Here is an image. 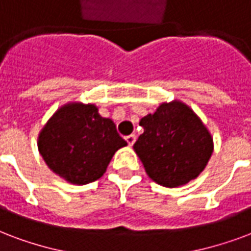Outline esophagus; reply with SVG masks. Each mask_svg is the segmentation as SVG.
<instances>
[{
    "mask_svg": "<svg viewBox=\"0 0 251 251\" xmlns=\"http://www.w3.org/2000/svg\"><path fill=\"white\" fill-rule=\"evenodd\" d=\"M126 141L128 143V146L131 147L135 144V141H136V135H129V136L126 137Z\"/></svg>",
    "mask_w": 251,
    "mask_h": 251,
    "instance_id": "34e87169",
    "label": "esophagus"
}]
</instances>
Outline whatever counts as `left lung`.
Instances as JSON below:
<instances>
[{
  "label": "left lung",
  "mask_w": 251,
  "mask_h": 251,
  "mask_svg": "<svg viewBox=\"0 0 251 251\" xmlns=\"http://www.w3.org/2000/svg\"><path fill=\"white\" fill-rule=\"evenodd\" d=\"M144 128L133 150L147 175L160 185L189 182L202 172L213 152V140L197 115L181 101L163 103L140 120Z\"/></svg>",
  "instance_id": "left-lung-1"
}]
</instances>
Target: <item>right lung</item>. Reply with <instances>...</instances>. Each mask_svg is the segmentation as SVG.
Segmentation results:
<instances>
[{
	"label": "right lung",
	"instance_id": "1",
	"mask_svg": "<svg viewBox=\"0 0 251 251\" xmlns=\"http://www.w3.org/2000/svg\"><path fill=\"white\" fill-rule=\"evenodd\" d=\"M127 146L111 119L94 104L73 103L54 114L39 135L41 156L66 181L84 185L100 178L115 152Z\"/></svg>",
	"mask_w": 251,
	"mask_h": 251
}]
</instances>
